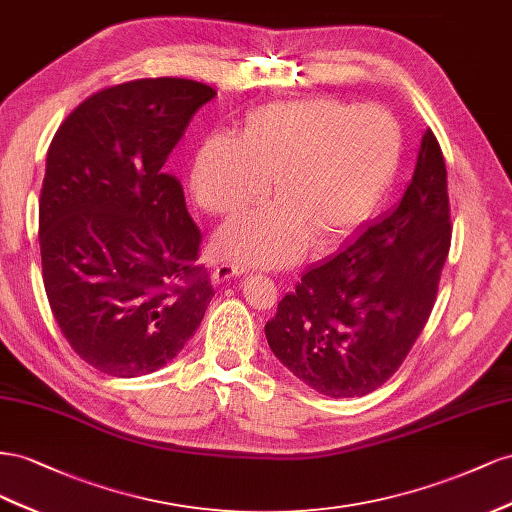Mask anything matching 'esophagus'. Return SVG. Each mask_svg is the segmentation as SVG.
Instances as JSON below:
<instances>
[{
	"mask_svg": "<svg viewBox=\"0 0 512 512\" xmlns=\"http://www.w3.org/2000/svg\"><path fill=\"white\" fill-rule=\"evenodd\" d=\"M244 272H248L246 266H240V264H221V266L214 268L212 281L214 283H225V281L233 279V276H242Z\"/></svg>",
	"mask_w": 512,
	"mask_h": 512,
	"instance_id": "esophagus-1",
	"label": "esophagus"
}]
</instances>
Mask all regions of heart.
Returning a JSON list of instances; mask_svg holds the SVG:
<instances>
[{"label": "heart", "instance_id": "1", "mask_svg": "<svg viewBox=\"0 0 512 512\" xmlns=\"http://www.w3.org/2000/svg\"><path fill=\"white\" fill-rule=\"evenodd\" d=\"M401 148L399 120L379 105L309 98L251 111L240 139L201 143L193 193L203 210L233 216L264 199L274 175L281 203L225 225L216 255L240 266H289L313 236L319 246L341 242L386 197Z\"/></svg>", "mask_w": 512, "mask_h": 512}]
</instances>
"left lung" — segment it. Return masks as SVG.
<instances>
[{"label": "left lung", "mask_w": 512, "mask_h": 512, "mask_svg": "<svg viewBox=\"0 0 512 512\" xmlns=\"http://www.w3.org/2000/svg\"><path fill=\"white\" fill-rule=\"evenodd\" d=\"M450 236L444 154L427 128L399 206L279 302L266 324L274 356L334 399L388 382L431 315Z\"/></svg>", "instance_id": "8db88e82"}]
</instances>
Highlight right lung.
<instances>
[{"label": "right lung", "instance_id": "1", "mask_svg": "<svg viewBox=\"0 0 512 512\" xmlns=\"http://www.w3.org/2000/svg\"><path fill=\"white\" fill-rule=\"evenodd\" d=\"M210 85L137 79L85 98L49 145L38 203L42 279L81 360L148 375L182 352L214 296L201 231L167 156Z\"/></svg>", "mask_w": 512, "mask_h": 512}]
</instances>
